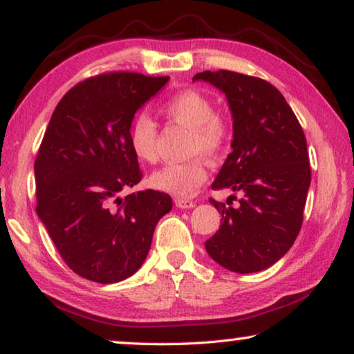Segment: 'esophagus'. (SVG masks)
I'll return each instance as SVG.
<instances>
[{
    "label": "esophagus",
    "instance_id": "esophagus-1",
    "mask_svg": "<svg viewBox=\"0 0 354 354\" xmlns=\"http://www.w3.org/2000/svg\"><path fill=\"white\" fill-rule=\"evenodd\" d=\"M175 205L179 207V209H190V207L195 206L192 200H184V198H176Z\"/></svg>",
    "mask_w": 354,
    "mask_h": 354
}]
</instances>
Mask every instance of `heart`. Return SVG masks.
<instances>
[{
	"label": "heart",
	"mask_w": 354,
	"mask_h": 354,
	"mask_svg": "<svg viewBox=\"0 0 354 354\" xmlns=\"http://www.w3.org/2000/svg\"><path fill=\"white\" fill-rule=\"evenodd\" d=\"M165 115L176 124L190 131L187 153L203 154L207 159H218L230 142V122L225 116L214 113L212 100L197 89L178 93L165 105ZM131 148L140 160H157V126L153 118L140 113L129 131ZM206 167L201 157L178 164H168L151 175L153 187L175 197H190L206 179Z\"/></svg>",
	"instance_id": "heart-1"
}]
</instances>
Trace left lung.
Instances as JSON below:
<instances>
[{
	"mask_svg": "<svg viewBox=\"0 0 354 354\" xmlns=\"http://www.w3.org/2000/svg\"><path fill=\"white\" fill-rule=\"evenodd\" d=\"M192 80L222 91L232 111L233 151L212 189L244 195L238 207L209 200L222 225L206 252L228 271H263L287 254L302 225L310 187L304 132L279 89L261 78L205 71Z\"/></svg>",
	"mask_w": 354,
	"mask_h": 354,
	"instance_id": "left-lung-1",
	"label": "left lung"
}]
</instances>
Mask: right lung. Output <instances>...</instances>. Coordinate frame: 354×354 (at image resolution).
<instances>
[{
  "instance_id": "right-lung-1",
  "label": "right lung",
  "mask_w": 354,
  "mask_h": 354,
  "mask_svg": "<svg viewBox=\"0 0 354 354\" xmlns=\"http://www.w3.org/2000/svg\"><path fill=\"white\" fill-rule=\"evenodd\" d=\"M170 77L113 72L78 83L59 100L35 164L37 216L66 265L99 283L121 282L147 260L154 228L171 211L142 181L129 142L133 116Z\"/></svg>"
}]
</instances>
